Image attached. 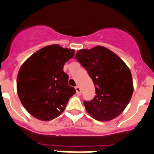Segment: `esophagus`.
Listing matches in <instances>:
<instances>
[{
  "instance_id": "1",
  "label": "esophagus",
  "mask_w": 154,
  "mask_h": 154,
  "mask_svg": "<svg viewBox=\"0 0 154 154\" xmlns=\"http://www.w3.org/2000/svg\"><path fill=\"white\" fill-rule=\"evenodd\" d=\"M75 91H76V93L78 95H80L81 94H82V91H81L80 88H79V87H78V86H76V87H75Z\"/></svg>"
}]
</instances>
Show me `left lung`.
I'll list each match as a JSON object with an SVG mask.
<instances>
[{
  "mask_svg": "<svg viewBox=\"0 0 154 154\" xmlns=\"http://www.w3.org/2000/svg\"><path fill=\"white\" fill-rule=\"evenodd\" d=\"M75 59L87 70L95 88L93 99L84 100L86 110L95 120L109 121L121 114L133 94L128 66L115 53L103 46L79 51Z\"/></svg>",
  "mask_w": 154,
  "mask_h": 154,
  "instance_id": "8db88e82",
  "label": "left lung"
}]
</instances>
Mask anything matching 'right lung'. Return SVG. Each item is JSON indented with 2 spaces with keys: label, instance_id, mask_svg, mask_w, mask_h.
<instances>
[{
  "label": "right lung",
  "instance_id": "1",
  "mask_svg": "<svg viewBox=\"0 0 154 154\" xmlns=\"http://www.w3.org/2000/svg\"><path fill=\"white\" fill-rule=\"evenodd\" d=\"M72 49L51 45L31 55L20 68L17 90L24 108L41 120H51L61 115L75 93L67 84L64 64L74 57Z\"/></svg>",
  "mask_w": 154,
  "mask_h": 154
}]
</instances>
